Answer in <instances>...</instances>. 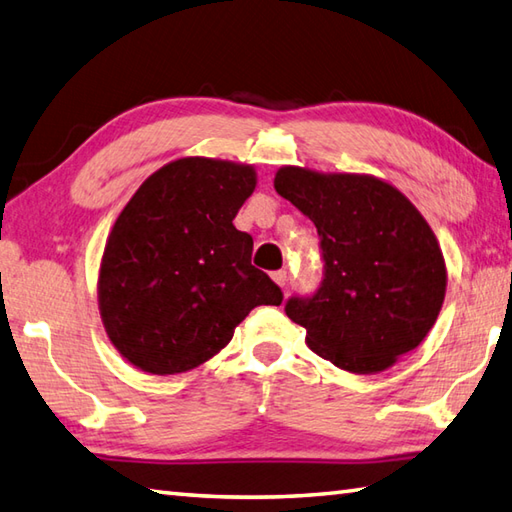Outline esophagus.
Here are the masks:
<instances>
[{"instance_id": "esophagus-1", "label": "esophagus", "mask_w": 512, "mask_h": 512, "mask_svg": "<svg viewBox=\"0 0 512 512\" xmlns=\"http://www.w3.org/2000/svg\"><path fill=\"white\" fill-rule=\"evenodd\" d=\"M273 282H275L277 286L286 288V284H288V273H286V270H275V273H273Z\"/></svg>"}]
</instances>
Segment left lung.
I'll return each instance as SVG.
<instances>
[{
  "instance_id": "obj_1",
  "label": "left lung",
  "mask_w": 512,
  "mask_h": 512,
  "mask_svg": "<svg viewBox=\"0 0 512 512\" xmlns=\"http://www.w3.org/2000/svg\"><path fill=\"white\" fill-rule=\"evenodd\" d=\"M275 190L315 224L324 282L290 297L286 315L337 368L373 375L424 342L446 295L433 228L399 190L373 175L282 166Z\"/></svg>"
}]
</instances>
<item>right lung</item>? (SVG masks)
Segmentation results:
<instances>
[{
    "label": "right lung",
    "instance_id": "obj_1",
    "mask_svg": "<svg viewBox=\"0 0 512 512\" xmlns=\"http://www.w3.org/2000/svg\"><path fill=\"white\" fill-rule=\"evenodd\" d=\"M253 166L182 157L155 170L119 213L99 264V315L119 355L150 375L215 357L255 306L282 290L250 264L253 237L233 226L253 195Z\"/></svg>",
    "mask_w": 512,
    "mask_h": 512
}]
</instances>
